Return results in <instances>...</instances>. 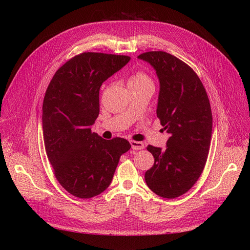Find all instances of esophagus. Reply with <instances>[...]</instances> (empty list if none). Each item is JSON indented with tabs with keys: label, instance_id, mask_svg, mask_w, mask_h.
Here are the masks:
<instances>
[{
	"label": "esophagus",
	"instance_id": "34e87169",
	"mask_svg": "<svg viewBox=\"0 0 250 250\" xmlns=\"http://www.w3.org/2000/svg\"><path fill=\"white\" fill-rule=\"evenodd\" d=\"M130 144H131V148H132L133 150H142V149L145 148V145H144V144H143L142 142L131 141Z\"/></svg>",
	"mask_w": 250,
	"mask_h": 250
}]
</instances>
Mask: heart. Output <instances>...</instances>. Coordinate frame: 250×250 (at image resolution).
<instances>
[{"instance_id":"heart-1","label":"heart","mask_w":250,"mask_h":250,"mask_svg":"<svg viewBox=\"0 0 250 250\" xmlns=\"http://www.w3.org/2000/svg\"><path fill=\"white\" fill-rule=\"evenodd\" d=\"M146 83H152L148 75L143 72H135L128 79V87L139 86L146 84Z\"/></svg>"}]
</instances>
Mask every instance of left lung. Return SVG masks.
Segmentation results:
<instances>
[{
	"instance_id": "left-lung-1",
	"label": "left lung",
	"mask_w": 250,
	"mask_h": 250,
	"mask_svg": "<svg viewBox=\"0 0 250 250\" xmlns=\"http://www.w3.org/2000/svg\"><path fill=\"white\" fill-rule=\"evenodd\" d=\"M138 57L155 70L160 81L156 115L170 134L166 149L147 147L154 165L145 180L156 195L176 198L195 185L206 166L213 127L209 100L197 74L177 57L164 51Z\"/></svg>"
}]
</instances>
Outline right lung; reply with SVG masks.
<instances>
[{
	"mask_svg": "<svg viewBox=\"0 0 250 250\" xmlns=\"http://www.w3.org/2000/svg\"><path fill=\"white\" fill-rule=\"evenodd\" d=\"M129 56L84 52L53 76L42 103L44 148L54 174L75 197L87 199L110 185L127 140H103L92 132L99 116L102 83L120 71Z\"/></svg>",
	"mask_w": 250,
	"mask_h": 250,
	"instance_id": "obj_1",
	"label": "right lung"
}]
</instances>
